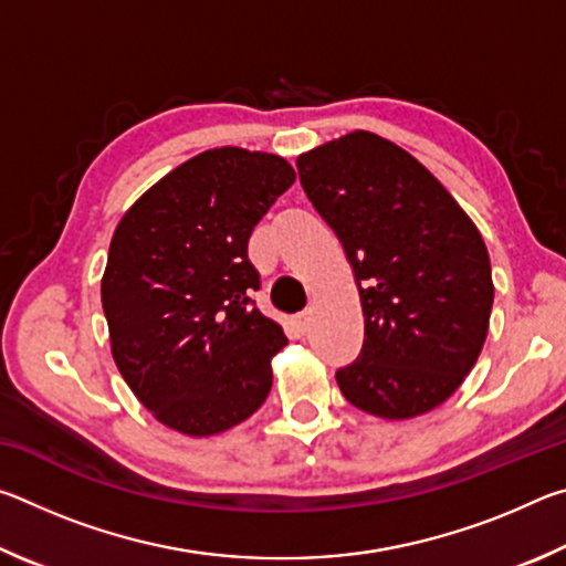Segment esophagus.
Returning a JSON list of instances; mask_svg holds the SVG:
<instances>
[{
	"label": "esophagus",
	"mask_w": 566,
	"mask_h": 566,
	"mask_svg": "<svg viewBox=\"0 0 566 566\" xmlns=\"http://www.w3.org/2000/svg\"><path fill=\"white\" fill-rule=\"evenodd\" d=\"M310 324H312V317H310V312H302V314H296V317H294V329H296V332H300V334H302V337H304V334H306V332H310Z\"/></svg>",
	"instance_id": "esophagus-1"
}]
</instances>
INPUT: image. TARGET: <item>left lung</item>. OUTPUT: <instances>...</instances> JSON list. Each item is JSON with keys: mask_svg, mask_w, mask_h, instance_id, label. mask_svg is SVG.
<instances>
[{"mask_svg": "<svg viewBox=\"0 0 566 566\" xmlns=\"http://www.w3.org/2000/svg\"><path fill=\"white\" fill-rule=\"evenodd\" d=\"M296 169L359 286L364 344L337 369L342 395L381 419L432 411L472 371L490 329L482 234L432 171L371 132L306 151Z\"/></svg>", "mask_w": 566, "mask_h": 566, "instance_id": "obj_1", "label": "left lung"}]
</instances>
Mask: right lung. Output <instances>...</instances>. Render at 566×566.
I'll return each instance as SVG.
<instances>
[{
	"label": "right lung",
	"instance_id": "1",
	"mask_svg": "<svg viewBox=\"0 0 566 566\" xmlns=\"http://www.w3.org/2000/svg\"><path fill=\"white\" fill-rule=\"evenodd\" d=\"M296 179L290 161L219 147L147 189L114 229L102 306L124 381L161 424L209 437L272 389L286 337L256 310L247 244Z\"/></svg>",
	"mask_w": 566,
	"mask_h": 566
}]
</instances>
